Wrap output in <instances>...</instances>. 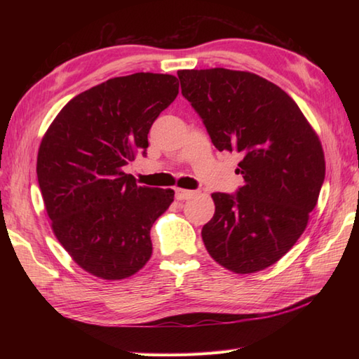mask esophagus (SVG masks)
I'll use <instances>...</instances> for the list:
<instances>
[{
	"label": "esophagus",
	"mask_w": 359,
	"mask_h": 359,
	"mask_svg": "<svg viewBox=\"0 0 359 359\" xmlns=\"http://www.w3.org/2000/svg\"><path fill=\"white\" fill-rule=\"evenodd\" d=\"M174 193L179 201H187L189 197L194 196V191H189V189H184V188H175Z\"/></svg>",
	"instance_id": "1"
}]
</instances>
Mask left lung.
<instances>
[{"label": "left lung", "mask_w": 359, "mask_h": 359, "mask_svg": "<svg viewBox=\"0 0 359 359\" xmlns=\"http://www.w3.org/2000/svg\"><path fill=\"white\" fill-rule=\"evenodd\" d=\"M182 95L219 151L239 152L245 184L212 193L202 239L216 262L255 273L278 262L309 222L325 177L321 142L299 106L271 81L224 67L179 71Z\"/></svg>", "instance_id": "obj_1"}]
</instances>
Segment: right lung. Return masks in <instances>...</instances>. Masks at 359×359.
Returning <instances> with one entry per match:
<instances>
[{"label": "right lung", "instance_id": "add662e5", "mask_svg": "<svg viewBox=\"0 0 359 359\" xmlns=\"http://www.w3.org/2000/svg\"><path fill=\"white\" fill-rule=\"evenodd\" d=\"M177 94L174 75L111 79L74 97L43 137L36 175L53 234L97 278L125 279L149 261L151 226L174 191L139 187L123 168L147 156L149 129Z\"/></svg>", "mask_w": 359, "mask_h": 359}]
</instances>
